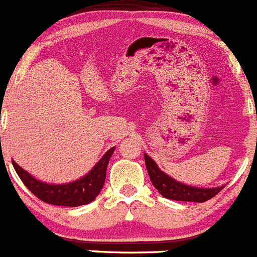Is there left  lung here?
<instances>
[{"label":"left lung","mask_w":257,"mask_h":257,"mask_svg":"<svg viewBox=\"0 0 257 257\" xmlns=\"http://www.w3.org/2000/svg\"><path fill=\"white\" fill-rule=\"evenodd\" d=\"M146 167L150 175V179L152 181L153 186L160 191L164 198L171 199V200L180 201H195V203H204L209 200L213 196L217 195L224 186H218V188H195V186H189L185 184H181L175 179L170 177L165 172L158 169L156 162L153 161L150 156L145 155Z\"/></svg>","instance_id":"obj_1"}]
</instances>
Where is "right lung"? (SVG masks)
<instances>
[{
    "instance_id": "right-lung-1",
    "label": "right lung",
    "mask_w": 257,
    "mask_h": 257,
    "mask_svg": "<svg viewBox=\"0 0 257 257\" xmlns=\"http://www.w3.org/2000/svg\"><path fill=\"white\" fill-rule=\"evenodd\" d=\"M115 147L110 148L93 169L81 179L68 184H47L31 176L28 171L21 169L15 161H13L14 169L24 185L44 203L62 207H80L95 200L99 195L106 177V167L110 157L114 153Z\"/></svg>"
}]
</instances>
